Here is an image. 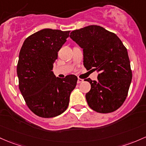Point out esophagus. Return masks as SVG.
<instances>
[{
    "label": "esophagus",
    "mask_w": 146,
    "mask_h": 146,
    "mask_svg": "<svg viewBox=\"0 0 146 146\" xmlns=\"http://www.w3.org/2000/svg\"><path fill=\"white\" fill-rule=\"evenodd\" d=\"M83 81H84V80H83L82 79H81V78H78V84H80V83L82 82Z\"/></svg>",
    "instance_id": "esophagus-1"
}]
</instances>
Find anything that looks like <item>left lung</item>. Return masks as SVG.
Returning <instances> with one entry per match:
<instances>
[{"instance_id":"obj_1","label":"left lung","mask_w":146,"mask_h":146,"mask_svg":"<svg viewBox=\"0 0 146 146\" xmlns=\"http://www.w3.org/2000/svg\"><path fill=\"white\" fill-rule=\"evenodd\" d=\"M70 37L83 48L86 70L99 73L86 99L91 109L101 113L118 110L127 98L132 78L127 50L117 35L99 25L73 30Z\"/></svg>"}]
</instances>
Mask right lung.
<instances>
[{
	"label": "right lung",
	"instance_id": "right-lung-1",
	"mask_svg": "<svg viewBox=\"0 0 146 146\" xmlns=\"http://www.w3.org/2000/svg\"><path fill=\"white\" fill-rule=\"evenodd\" d=\"M70 31L44 29L27 37L17 64L19 87L30 110L42 118H52L67 109L78 78H55L52 71L57 52Z\"/></svg>",
	"mask_w": 146,
	"mask_h": 146
}]
</instances>
